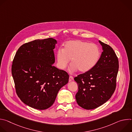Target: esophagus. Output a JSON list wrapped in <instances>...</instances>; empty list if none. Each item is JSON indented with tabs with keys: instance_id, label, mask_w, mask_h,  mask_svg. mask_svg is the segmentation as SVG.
I'll return each instance as SVG.
<instances>
[{
	"instance_id": "34e87169",
	"label": "esophagus",
	"mask_w": 132,
	"mask_h": 132,
	"mask_svg": "<svg viewBox=\"0 0 132 132\" xmlns=\"http://www.w3.org/2000/svg\"><path fill=\"white\" fill-rule=\"evenodd\" d=\"M73 78L72 76H69V81H71L72 80H73Z\"/></svg>"
}]
</instances>
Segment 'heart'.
I'll return each instance as SVG.
<instances>
[{
	"instance_id": "b5f03b06",
	"label": "heart",
	"mask_w": 132,
	"mask_h": 132,
	"mask_svg": "<svg viewBox=\"0 0 132 132\" xmlns=\"http://www.w3.org/2000/svg\"><path fill=\"white\" fill-rule=\"evenodd\" d=\"M100 56V51L97 45L78 40L66 42L63 49H59L56 54L57 66L61 69L65 68L70 60L71 72L78 69L81 72L90 70L97 64Z\"/></svg>"
}]
</instances>
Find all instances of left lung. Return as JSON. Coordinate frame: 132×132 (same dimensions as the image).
<instances>
[{
  "label": "left lung",
  "mask_w": 132,
  "mask_h": 132,
  "mask_svg": "<svg viewBox=\"0 0 132 132\" xmlns=\"http://www.w3.org/2000/svg\"><path fill=\"white\" fill-rule=\"evenodd\" d=\"M99 42L103 52L97 64L90 70L74 78L78 86L75 96L77 103L86 110L96 109L105 103L116 88L118 59L110 46Z\"/></svg>",
  "instance_id": "obj_1"
}]
</instances>
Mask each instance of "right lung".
<instances>
[{"label":"right lung","mask_w":132,"mask_h":132,"mask_svg":"<svg viewBox=\"0 0 132 132\" xmlns=\"http://www.w3.org/2000/svg\"><path fill=\"white\" fill-rule=\"evenodd\" d=\"M56 44L53 38L35 40L21 45L14 57L11 72L16 94L34 109L51 106L59 90L68 82V74L53 65Z\"/></svg>","instance_id":"obj_1"}]
</instances>
